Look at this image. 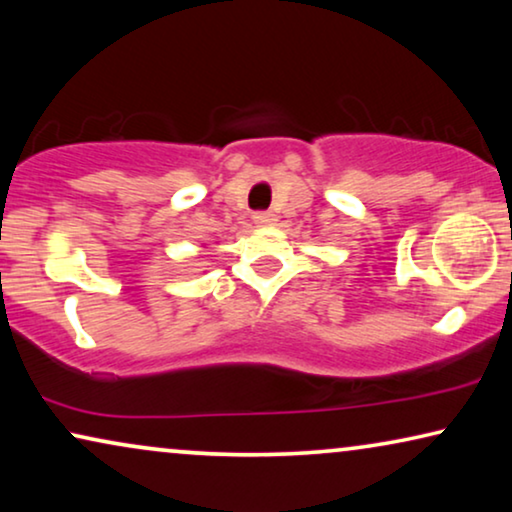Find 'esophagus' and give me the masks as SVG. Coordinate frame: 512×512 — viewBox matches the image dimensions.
I'll return each mask as SVG.
<instances>
[{"label":"esophagus","mask_w":512,"mask_h":512,"mask_svg":"<svg viewBox=\"0 0 512 512\" xmlns=\"http://www.w3.org/2000/svg\"><path fill=\"white\" fill-rule=\"evenodd\" d=\"M277 219H275V214L272 212H256L254 214V223L256 226H272V223H275Z\"/></svg>","instance_id":"obj_1"}]
</instances>
